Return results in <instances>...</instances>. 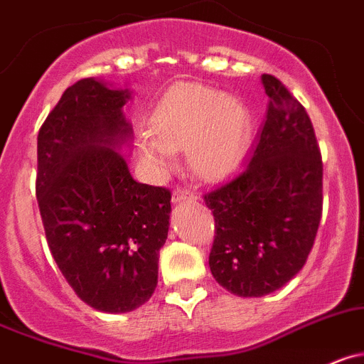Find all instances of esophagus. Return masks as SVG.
I'll return each mask as SVG.
<instances>
[{"label":"esophagus","mask_w":364,"mask_h":364,"mask_svg":"<svg viewBox=\"0 0 364 364\" xmlns=\"http://www.w3.org/2000/svg\"><path fill=\"white\" fill-rule=\"evenodd\" d=\"M196 200V193L189 191V189H182L176 188L171 195V202L173 203H182V202H195Z\"/></svg>","instance_id":"1"}]
</instances>
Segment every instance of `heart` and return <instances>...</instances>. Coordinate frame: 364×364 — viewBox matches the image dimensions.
Wrapping results in <instances>:
<instances>
[{"label":"heart","instance_id":"heart-1","mask_svg":"<svg viewBox=\"0 0 364 364\" xmlns=\"http://www.w3.org/2000/svg\"><path fill=\"white\" fill-rule=\"evenodd\" d=\"M150 134L137 146L155 175L171 169L175 151L186 159L198 178L216 182L243 162L252 141L248 107L234 96L202 84H178L169 89L148 116Z\"/></svg>","mask_w":364,"mask_h":364}]
</instances>
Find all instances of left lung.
Segmentation results:
<instances>
[{"instance_id": "8db88e82", "label": "left lung", "mask_w": 364, "mask_h": 364, "mask_svg": "<svg viewBox=\"0 0 364 364\" xmlns=\"http://www.w3.org/2000/svg\"><path fill=\"white\" fill-rule=\"evenodd\" d=\"M268 112L243 171L203 196L214 216L210 273L237 296H264L306 264L321 218L323 164L306 109L261 76Z\"/></svg>"}]
</instances>
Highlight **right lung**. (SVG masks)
Here are the masks:
<instances>
[{
	"label": "right lung",
	"mask_w": 364,
	"mask_h": 364,
	"mask_svg": "<svg viewBox=\"0 0 364 364\" xmlns=\"http://www.w3.org/2000/svg\"><path fill=\"white\" fill-rule=\"evenodd\" d=\"M128 100V89L78 80L37 136L48 247L76 295L103 313H130L154 295L171 213L169 189L136 182L119 154L132 137Z\"/></svg>",
	"instance_id": "right-lung-1"
}]
</instances>
